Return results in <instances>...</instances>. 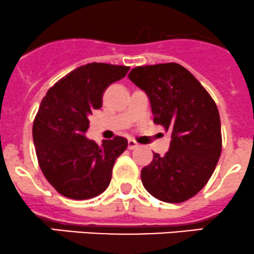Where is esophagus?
I'll return each mask as SVG.
<instances>
[{
  "instance_id": "1",
  "label": "esophagus",
  "mask_w": 254,
  "mask_h": 254,
  "mask_svg": "<svg viewBox=\"0 0 254 254\" xmlns=\"http://www.w3.org/2000/svg\"><path fill=\"white\" fill-rule=\"evenodd\" d=\"M138 147V143L136 142L135 140H132V138H129V141H127V148L129 149H135Z\"/></svg>"
}]
</instances>
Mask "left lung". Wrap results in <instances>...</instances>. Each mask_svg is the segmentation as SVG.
Segmentation results:
<instances>
[{"mask_svg": "<svg viewBox=\"0 0 254 254\" xmlns=\"http://www.w3.org/2000/svg\"><path fill=\"white\" fill-rule=\"evenodd\" d=\"M129 79L147 93L154 124L172 132L169 151L153 153L141 170L149 193L168 203L198 193L214 172L221 153L217 105L193 75L178 63L136 66Z\"/></svg>", "mask_w": 254, "mask_h": 254, "instance_id": "1", "label": "left lung"}]
</instances>
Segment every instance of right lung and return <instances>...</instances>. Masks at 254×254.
Returning a JSON list of instances; mask_svg holds the SVG:
<instances>
[{"label": "right lung", "instance_id": "obj_1", "mask_svg": "<svg viewBox=\"0 0 254 254\" xmlns=\"http://www.w3.org/2000/svg\"><path fill=\"white\" fill-rule=\"evenodd\" d=\"M129 66L89 63L56 82L39 107L33 138L39 165L53 188L71 199L98 196L108 188L116 159L127 140L116 136L98 145L85 137L89 117L102 107L106 89Z\"/></svg>", "mask_w": 254, "mask_h": 254}]
</instances>
